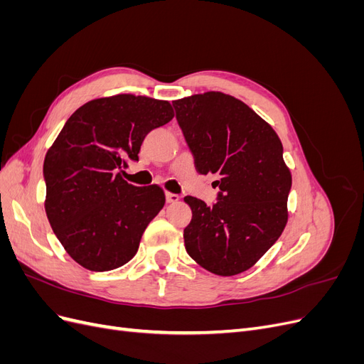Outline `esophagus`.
Segmentation results:
<instances>
[{"label": "esophagus", "mask_w": 364, "mask_h": 364, "mask_svg": "<svg viewBox=\"0 0 364 364\" xmlns=\"http://www.w3.org/2000/svg\"><path fill=\"white\" fill-rule=\"evenodd\" d=\"M165 200H167V203H178L179 196L173 194V193H167V194H165Z\"/></svg>", "instance_id": "34e87169"}]
</instances>
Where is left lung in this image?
I'll use <instances>...</instances> for the list:
<instances>
[{
	"mask_svg": "<svg viewBox=\"0 0 364 364\" xmlns=\"http://www.w3.org/2000/svg\"><path fill=\"white\" fill-rule=\"evenodd\" d=\"M199 174L213 173L217 202L186 196L193 218L185 249L220 277L250 269L281 237L287 223L291 174L274 130L252 109L222 92L173 102Z\"/></svg>",
	"mask_w": 364,
	"mask_h": 364,
	"instance_id": "1",
	"label": "left lung"
}]
</instances>
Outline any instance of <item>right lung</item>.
<instances>
[{
  "label": "right lung",
  "mask_w": 364,
  "mask_h": 364,
  "mask_svg": "<svg viewBox=\"0 0 364 364\" xmlns=\"http://www.w3.org/2000/svg\"><path fill=\"white\" fill-rule=\"evenodd\" d=\"M173 115L168 102L155 98H98L77 109L48 150L47 217L82 267L107 272L135 257L165 196L156 185L134 186L121 174L129 161H138L144 138Z\"/></svg>",
  "instance_id": "add662e5"
}]
</instances>
